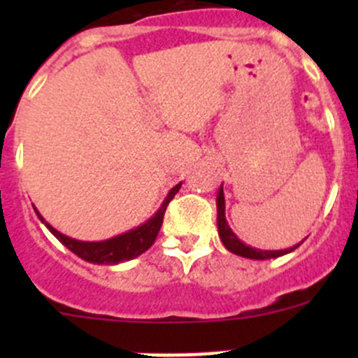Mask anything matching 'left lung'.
Wrapping results in <instances>:
<instances>
[{
	"mask_svg": "<svg viewBox=\"0 0 358 358\" xmlns=\"http://www.w3.org/2000/svg\"><path fill=\"white\" fill-rule=\"evenodd\" d=\"M216 208H218V234L220 239H222L223 246L229 249L230 252L237 256H244V258L249 259H270V258H279V256L287 255V252L294 251L299 244L296 246L287 248V249H280V251H263V249H256L251 246H246L236 234L232 232V229L229 227L225 218V197H223V185L220 187L218 190V197H216Z\"/></svg>",
	"mask_w": 358,
	"mask_h": 358,
	"instance_id": "8db88e82",
	"label": "left lung"
}]
</instances>
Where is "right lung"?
Returning a JSON list of instances; mask_svg holds the SVG:
<instances>
[{
    "label": "right lung",
    "mask_w": 358,
    "mask_h": 358,
    "mask_svg": "<svg viewBox=\"0 0 358 358\" xmlns=\"http://www.w3.org/2000/svg\"><path fill=\"white\" fill-rule=\"evenodd\" d=\"M182 183H178L176 187H173L169 190V194L166 196L164 202L161 204V208L157 209V213L154 216H150L145 223H142L136 229H131L129 232L121 234V236H115L112 239L107 241H99V243H85V241H76L71 237L64 236L59 230L53 229L50 223L45 222L41 215H39L38 209L34 208L36 215L46 225V229L60 241L67 249H71L74 255H78L79 258L86 259L90 263H99V265H117L121 262H128V259L136 258L142 252H145L147 249L154 244L156 241L159 230H161L162 218H164V213L168 204L171 202L173 197L176 196V192L180 190Z\"/></svg>",
    "instance_id": "1"
}]
</instances>
